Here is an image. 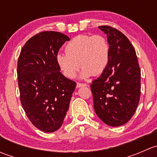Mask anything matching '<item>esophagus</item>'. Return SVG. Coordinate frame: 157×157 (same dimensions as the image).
I'll return each instance as SVG.
<instances>
[{
	"mask_svg": "<svg viewBox=\"0 0 157 157\" xmlns=\"http://www.w3.org/2000/svg\"><path fill=\"white\" fill-rule=\"evenodd\" d=\"M87 86V84H86V83H77V88L82 87V86Z\"/></svg>",
	"mask_w": 157,
	"mask_h": 157,
	"instance_id": "34e87169",
	"label": "esophagus"
}]
</instances>
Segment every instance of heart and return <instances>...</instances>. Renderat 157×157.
Returning a JSON list of instances; mask_svg holds the SVG:
<instances>
[{
  "label": "heart",
  "instance_id": "obj_1",
  "mask_svg": "<svg viewBox=\"0 0 157 157\" xmlns=\"http://www.w3.org/2000/svg\"><path fill=\"white\" fill-rule=\"evenodd\" d=\"M65 52L66 54L56 55V62L67 78H74L80 66L83 67L80 78L101 74L106 69L110 58L108 41L99 35L76 36L66 45Z\"/></svg>",
  "mask_w": 157,
  "mask_h": 157
}]
</instances>
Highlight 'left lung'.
Segmentation results:
<instances>
[{
    "mask_svg": "<svg viewBox=\"0 0 157 157\" xmlns=\"http://www.w3.org/2000/svg\"><path fill=\"white\" fill-rule=\"evenodd\" d=\"M107 36L110 58L106 69L90 85L94 110L109 126L127 123L134 115L140 96V70L135 50L118 29L99 26Z\"/></svg>",
    "mask_w": 157,
    "mask_h": 157,
    "instance_id": "1",
    "label": "left lung"
}]
</instances>
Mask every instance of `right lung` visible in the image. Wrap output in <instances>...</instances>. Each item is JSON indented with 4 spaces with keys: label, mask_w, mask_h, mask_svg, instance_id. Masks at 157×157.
<instances>
[{
    "label": "right lung",
    "mask_w": 157,
    "mask_h": 157,
    "mask_svg": "<svg viewBox=\"0 0 157 157\" xmlns=\"http://www.w3.org/2000/svg\"><path fill=\"white\" fill-rule=\"evenodd\" d=\"M69 40L59 32H42L26 42L18 58L21 104L33 125L44 132L62 125L77 85L60 72L56 62L59 49Z\"/></svg>",
    "instance_id": "1"
}]
</instances>
